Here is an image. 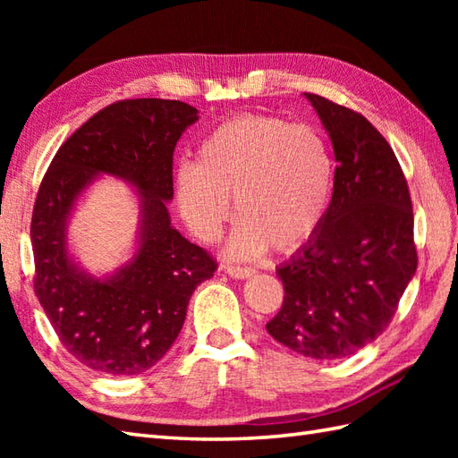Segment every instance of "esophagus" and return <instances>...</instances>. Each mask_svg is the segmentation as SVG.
Returning a JSON list of instances; mask_svg holds the SVG:
<instances>
[{
	"mask_svg": "<svg viewBox=\"0 0 458 458\" xmlns=\"http://www.w3.org/2000/svg\"><path fill=\"white\" fill-rule=\"evenodd\" d=\"M224 271H226V274L234 279H248L256 274V269L238 267V266H224Z\"/></svg>",
	"mask_w": 458,
	"mask_h": 458,
	"instance_id": "1",
	"label": "esophagus"
}]
</instances>
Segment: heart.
I'll return each instance as SVG.
<instances>
[{"label":"heart","mask_w":458,"mask_h":458,"mask_svg":"<svg viewBox=\"0 0 458 458\" xmlns=\"http://www.w3.org/2000/svg\"><path fill=\"white\" fill-rule=\"evenodd\" d=\"M333 181V155L315 128L240 115L204 138L197 163L181 165L174 194L182 220L204 244L220 240L234 197L240 220L226 256L254 259L269 246H303L327 216Z\"/></svg>","instance_id":"b5f03b06"}]
</instances>
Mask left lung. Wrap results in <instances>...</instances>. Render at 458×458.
Returning a JSON list of instances; mask_svg holds the SVG:
<instances>
[{"instance_id":"1","label":"left lung","mask_w":458,"mask_h":458,"mask_svg":"<svg viewBox=\"0 0 458 458\" xmlns=\"http://www.w3.org/2000/svg\"><path fill=\"white\" fill-rule=\"evenodd\" d=\"M333 143L335 187L325 220L276 271L285 297L266 325L315 360L358 352L384 333L415 276L413 210L400 163L364 115L303 94Z\"/></svg>"}]
</instances>
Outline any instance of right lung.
Returning a JSON list of instances; mask_svg holds the SVG:
<instances>
[{
	"label": "right lung",
	"instance_id": "obj_1",
	"mask_svg": "<svg viewBox=\"0 0 458 458\" xmlns=\"http://www.w3.org/2000/svg\"><path fill=\"white\" fill-rule=\"evenodd\" d=\"M199 110L179 100L115 102L56 151L31 222L35 293L63 346L110 376L155 366L179 336L191 295L214 276L212 258L171 224L173 151ZM102 176L136 191L139 228L131 258L96 276L73 256L67 224Z\"/></svg>",
	"mask_w": 458,
	"mask_h": 458
}]
</instances>
